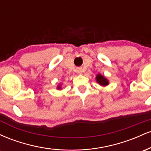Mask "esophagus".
Here are the masks:
<instances>
[{"instance_id": "esophagus-1", "label": "esophagus", "mask_w": 151, "mask_h": 151, "mask_svg": "<svg viewBox=\"0 0 151 151\" xmlns=\"http://www.w3.org/2000/svg\"><path fill=\"white\" fill-rule=\"evenodd\" d=\"M77 72L78 74H82V72H83V70H82V69L80 68V67H79V68L77 69Z\"/></svg>"}]
</instances>
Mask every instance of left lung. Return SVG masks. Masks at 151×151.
<instances>
[{
	"label": "left lung",
	"mask_w": 151,
	"mask_h": 151,
	"mask_svg": "<svg viewBox=\"0 0 151 151\" xmlns=\"http://www.w3.org/2000/svg\"><path fill=\"white\" fill-rule=\"evenodd\" d=\"M96 81L99 84L102 86H106L109 85V81L108 79L106 78L104 76H103L101 74H97L96 76Z\"/></svg>",
	"instance_id": "left-lung-1"
}]
</instances>
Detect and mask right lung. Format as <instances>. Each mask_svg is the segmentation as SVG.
Returning <instances> with one entry per match:
<instances>
[{"label":"right lung","mask_w":151,"mask_h":151,"mask_svg":"<svg viewBox=\"0 0 151 151\" xmlns=\"http://www.w3.org/2000/svg\"><path fill=\"white\" fill-rule=\"evenodd\" d=\"M57 89H58V90H61L62 89V84H58V86H57Z\"/></svg>","instance_id":"add662e5"}]
</instances>
